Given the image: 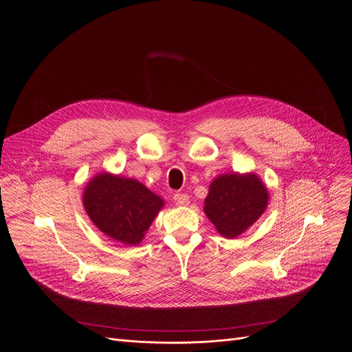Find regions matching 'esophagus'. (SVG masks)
Segmentation results:
<instances>
[{
    "label": "esophagus",
    "instance_id": "obj_1",
    "mask_svg": "<svg viewBox=\"0 0 352 352\" xmlns=\"http://www.w3.org/2000/svg\"><path fill=\"white\" fill-rule=\"evenodd\" d=\"M173 199H174V201H175V204L177 206H188L189 204V196L186 195V193H175L174 196H173Z\"/></svg>",
    "mask_w": 352,
    "mask_h": 352
}]
</instances>
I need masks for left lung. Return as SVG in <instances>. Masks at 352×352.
Masks as SVG:
<instances>
[{
  "label": "left lung",
  "instance_id": "8db88e82",
  "mask_svg": "<svg viewBox=\"0 0 352 352\" xmlns=\"http://www.w3.org/2000/svg\"><path fill=\"white\" fill-rule=\"evenodd\" d=\"M268 190L256 174H223L217 177L204 200V212L219 235L238 238L265 211Z\"/></svg>",
  "mask_w": 352,
  "mask_h": 352
}]
</instances>
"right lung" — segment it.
<instances>
[{
  "instance_id": "right-lung-1",
  "label": "right lung",
  "mask_w": 352,
  "mask_h": 352,
  "mask_svg": "<svg viewBox=\"0 0 352 352\" xmlns=\"http://www.w3.org/2000/svg\"><path fill=\"white\" fill-rule=\"evenodd\" d=\"M84 208L96 228L127 246L142 242L164 206L162 197L133 178L100 173L85 186Z\"/></svg>"
}]
</instances>
